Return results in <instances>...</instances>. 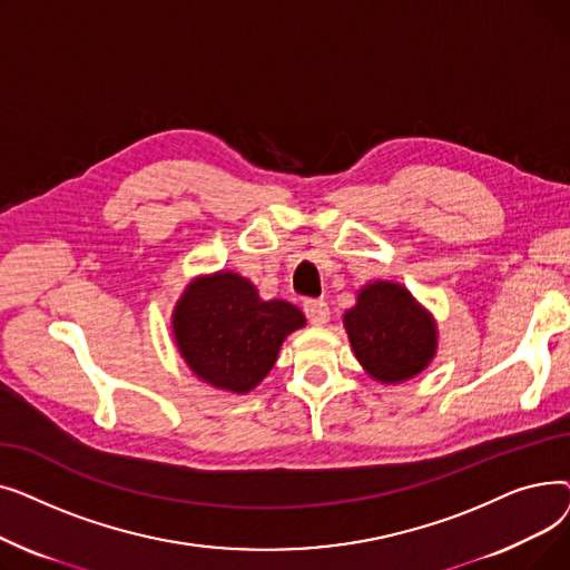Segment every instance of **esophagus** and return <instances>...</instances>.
Masks as SVG:
<instances>
[{"mask_svg": "<svg viewBox=\"0 0 570 570\" xmlns=\"http://www.w3.org/2000/svg\"><path fill=\"white\" fill-rule=\"evenodd\" d=\"M305 314L314 325H325L331 321V307L325 301H305Z\"/></svg>", "mask_w": 570, "mask_h": 570, "instance_id": "1", "label": "esophagus"}]
</instances>
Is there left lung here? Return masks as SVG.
<instances>
[{
  "instance_id": "left-lung-1",
  "label": "left lung",
  "mask_w": 570,
  "mask_h": 570,
  "mask_svg": "<svg viewBox=\"0 0 570 570\" xmlns=\"http://www.w3.org/2000/svg\"><path fill=\"white\" fill-rule=\"evenodd\" d=\"M357 363L381 383H404L421 374L436 353V325L400 284L374 282L344 314Z\"/></svg>"
}]
</instances>
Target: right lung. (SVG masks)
I'll return each instance as SVG.
<instances>
[{
	"label": "right lung",
	"mask_w": 570,
	"mask_h": 570,
	"mask_svg": "<svg viewBox=\"0 0 570 570\" xmlns=\"http://www.w3.org/2000/svg\"><path fill=\"white\" fill-rule=\"evenodd\" d=\"M305 325L286 301H261L235 273L196 277L173 312V335L189 370L230 393H249L273 370L284 340Z\"/></svg>",
	"instance_id": "right-lung-1"
}]
</instances>
